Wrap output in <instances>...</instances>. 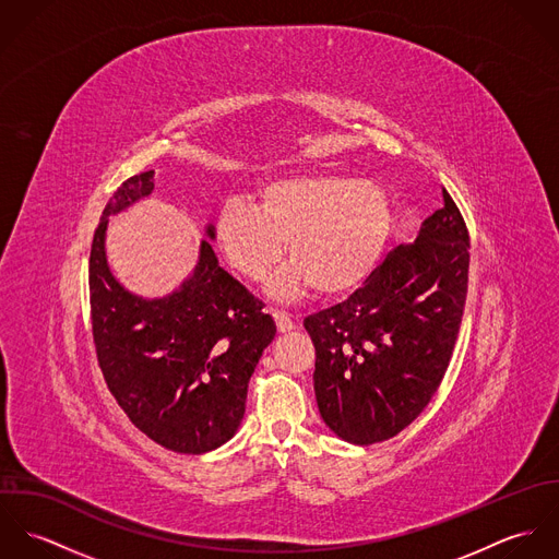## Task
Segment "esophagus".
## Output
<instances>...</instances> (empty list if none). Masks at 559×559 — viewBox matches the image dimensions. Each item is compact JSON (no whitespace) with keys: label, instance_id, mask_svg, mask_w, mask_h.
<instances>
[{"label":"esophagus","instance_id":"1","mask_svg":"<svg viewBox=\"0 0 559 559\" xmlns=\"http://www.w3.org/2000/svg\"><path fill=\"white\" fill-rule=\"evenodd\" d=\"M271 314H273V320H275V324H277V331H280V333H290V331H295V329H297L295 320L290 319L286 312L273 310Z\"/></svg>","mask_w":559,"mask_h":559}]
</instances>
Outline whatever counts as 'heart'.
<instances>
[{"label":"heart","mask_w":559,"mask_h":559,"mask_svg":"<svg viewBox=\"0 0 559 559\" xmlns=\"http://www.w3.org/2000/svg\"><path fill=\"white\" fill-rule=\"evenodd\" d=\"M392 230L388 191L368 178L337 171H304L266 180L258 202L228 198L215 219V239L226 260L249 280H260L284 255L266 290L297 299L310 288L324 297L355 290L377 266Z\"/></svg>","instance_id":"heart-1"}]
</instances>
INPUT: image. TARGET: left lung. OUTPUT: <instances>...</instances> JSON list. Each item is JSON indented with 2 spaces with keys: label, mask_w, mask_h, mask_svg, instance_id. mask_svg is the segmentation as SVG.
<instances>
[{
  "label": "left lung",
  "mask_w": 559,
  "mask_h": 559,
  "mask_svg": "<svg viewBox=\"0 0 559 559\" xmlns=\"http://www.w3.org/2000/svg\"><path fill=\"white\" fill-rule=\"evenodd\" d=\"M443 202L359 290L304 322L317 348L320 417L348 443L396 437L448 370L467 299L469 235L445 189Z\"/></svg>",
  "instance_id": "obj_1"
}]
</instances>
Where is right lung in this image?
<instances>
[{
	"label": "right lung",
	"mask_w": 559,
	"mask_h": 559,
	"mask_svg": "<svg viewBox=\"0 0 559 559\" xmlns=\"http://www.w3.org/2000/svg\"><path fill=\"white\" fill-rule=\"evenodd\" d=\"M155 189V171L131 176L107 202L90 251V308L98 366L129 419L165 450L204 454L239 430L247 383L275 337V322L219 266L204 228L191 275L169 295L146 299L109 269V217Z\"/></svg>",
	"instance_id": "obj_1"
}]
</instances>
